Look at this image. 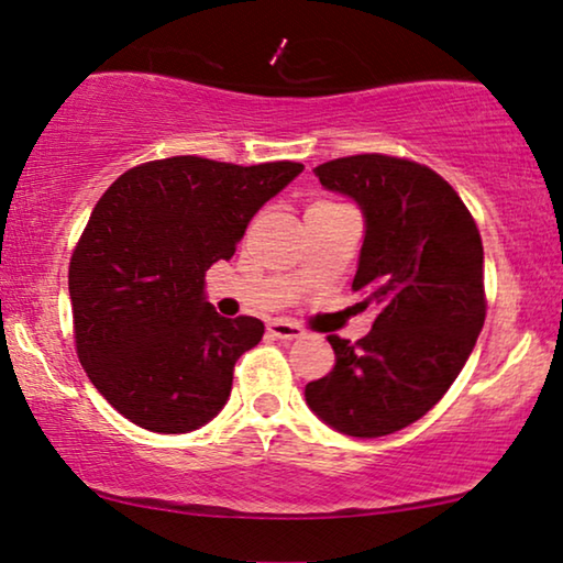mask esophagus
I'll list each match as a JSON object with an SVG mask.
<instances>
[{"label": "esophagus", "mask_w": 563, "mask_h": 563, "mask_svg": "<svg viewBox=\"0 0 563 563\" xmlns=\"http://www.w3.org/2000/svg\"><path fill=\"white\" fill-rule=\"evenodd\" d=\"M268 333L274 338H282V341H297V338L305 335V328L289 320H272L268 322Z\"/></svg>", "instance_id": "1"}]
</instances>
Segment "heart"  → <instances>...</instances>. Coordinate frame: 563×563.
<instances>
[{
	"label": "heart",
	"instance_id": "b5f03b06",
	"mask_svg": "<svg viewBox=\"0 0 563 563\" xmlns=\"http://www.w3.org/2000/svg\"><path fill=\"white\" fill-rule=\"evenodd\" d=\"M320 205H333V202H320Z\"/></svg>",
	"mask_w": 563,
	"mask_h": 563
}]
</instances>
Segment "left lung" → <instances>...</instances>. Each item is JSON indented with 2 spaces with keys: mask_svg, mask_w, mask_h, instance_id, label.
Masks as SVG:
<instances>
[{
  "mask_svg": "<svg viewBox=\"0 0 563 563\" xmlns=\"http://www.w3.org/2000/svg\"><path fill=\"white\" fill-rule=\"evenodd\" d=\"M366 218L353 291L374 305L372 330L328 335L335 366L310 382V410L353 438L397 433L441 402L487 318L479 228L456 189L410 158L358 153L314 168Z\"/></svg>",
  "mask_w": 563,
  "mask_h": 563,
  "instance_id": "left-lung-1",
  "label": "left lung"
}]
</instances>
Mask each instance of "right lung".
Listing matches in <instances>:
<instances>
[{
  "label": "right lung",
  "mask_w": 563,
  "mask_h": 563,
  "mask_svg": "<svg viewBox=\"0 0 563 563\" xmlns=\"http://www.w3.org/2000/svg\"><path fill=\"white\" fill-rule=\"evenodd\" d=\"M172 156L128 168L99 197L68 264L74 343L107 402L153 433H189L222 410L235 361L264 335L205 299L261 205L302 172Z\"/></svg>",
  "instance_id": "add662e5"
}]
</instances>
